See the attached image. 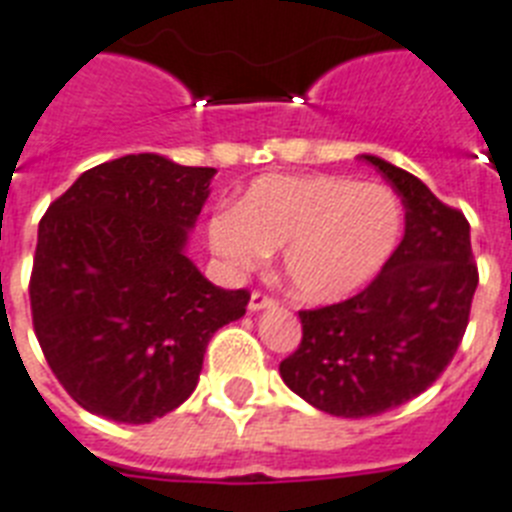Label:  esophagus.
Listing matches in <instances>:
<instances>
[{"label":"esophagus","instance_id":"obj_1","mask_svg":"<svg viewBox=\"0 0 512 512\" xmlns=\"http://www.w3.org/2000/svg\"><path fill=\"white\" fill-rule=\"evenodd\" d=\"M273 305H276V299L268 297V294H263V292H252V297H249V310H252V313L270 310Z\"/></svg>","mask_w":512,"mask_h":512}]
</instances>
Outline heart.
Returning <instances> with one entry per match:
<instances>
[{
    "label": "heart",
    "instance_id": "b5f03b06",
    "mask_svg": "<svg viewBox=\"0 0 512 512\" xmlns=\"http://www.w3.org/2000/svg\"><path fill=\"white\" fill-rule=\"evenodd\" d=\"M402 202L389 186L350 176H263L234 210H218L207 247L231 270L281 249V278L305 302H334L384 270L402 239Z\"/></svg>",
    "mask_w": 512,
    "mask_h": 512
}]
</instances>
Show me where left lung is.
<instances>
[{
    "instance_id": "8db88e82",
    "label": "left lung",
    "mask_w": 512,
    "mask_h": 512,
    "mask_svg": "<svg viewBox=\"0 0 512 512\" xmlns=\"http://www.w3.org/2000/svg\"><path fill=\"white\" fill-rule=\"evenodd\" d=\"M363 160L402 197L405 236L363 292L299 313L302 344L278 365L294 394L339 418H368L426 392L458 352L479 286L465 215L413 173Z\"/></svg>"
}]
</instances>
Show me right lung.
<instances>
[{"label":"right lung","instance_id":"add662e5","mask_svg":"<svg viewBox=\"0 0 512 512\" xmlns=\"http://www.w3.org/2000/svg\"><path fill=\"white\" fill-rule=\"evenodd\" d=\"M215 168L144 152L73 181L39 223L31 313L49 368L94 415L152 423L197 389L207 342L249 294L186 255Z\"/></svg>","mask_w":512,"mask_h":512}]
</instances>
